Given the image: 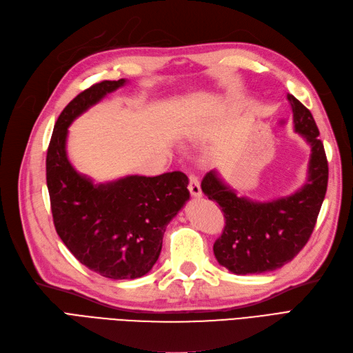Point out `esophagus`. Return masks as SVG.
I'll return each mask as SVG.
<instances>
[{
	"mask_svg": "<svg viewBox=\"0 0 353 353\" xmlns=\"http://www.w3.org/2000/svg\"><path fill=\"white\" fill-rule=\"evenodd\" d=\"M188 190L192 197H201V188H200V181L196 175L190 174L188 175Z\"/></svg>",
	"mask_w": 353,
	"mask_h": 353,
	"instance_id": "34e87169",
	"label": "esophagus"
}]
</instances>
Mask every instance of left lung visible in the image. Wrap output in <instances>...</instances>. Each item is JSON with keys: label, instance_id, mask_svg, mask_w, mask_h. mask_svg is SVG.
Listing matches in <instances>:
<instances>
[{"label": "left lung", "instance_id": "8db88e82", "mask_svg": "<svg viewBox=\"0 0 353 353\" xmlns=\"http://www.w3.org/2000/svg\"><path fill=\"white\" fill-rule=\"evenodd\" d=\"M294 128L311 145L308 178L298 191L272 201L238 197L216 171L205 174L201 190L223 212L225 228L213 245L219 264L235 274L273 272L305 247L321 209L329 181V163L312 114L295 96Z\"/></svg>", "mask_w": 353, "mask_h": 353}]
</instances>
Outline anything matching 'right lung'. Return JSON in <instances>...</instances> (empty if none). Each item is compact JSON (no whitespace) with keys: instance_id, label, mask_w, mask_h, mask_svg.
<instances>
[{"instance_id":"1","label":"right lung","mask_w":353,"mask_h":353,"mask_svg":"<svg viewBox=\"0 0 353 353\" xmlns=\"http://www.w3.org/2000/svg\"><path fill=\"white\" fill-rule=\"evenodd\" d=\"M125 83L105 80L77 94L58 117L46 153V185L58 236L81 264L115 281L152 270L168 223L190 199L188 178L179 171L93 184L68 161L72 121Z\"/></svg>"}]
</instances>
